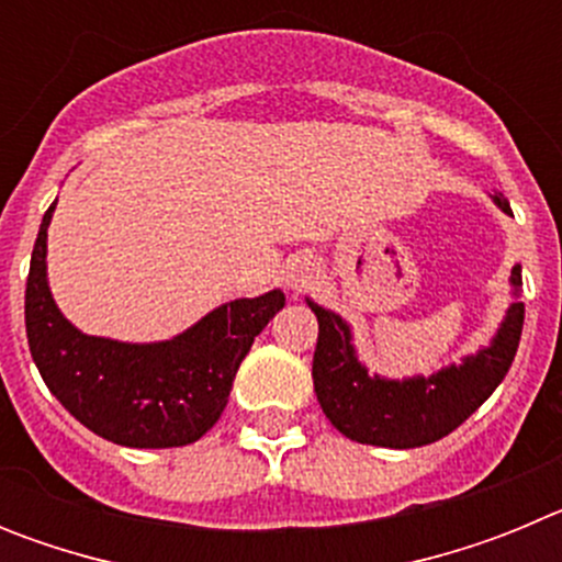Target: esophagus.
I'll use <instances>...</instances> for the list:
<instances>
[{"instance_id": "1", "label": "esophagus", "mask_w": 562, "mask_h": 562, "mask_svg": "<svg viewBox=\"0 0 562 562\" xmlns=\"http://www.w3.org/2000/svg\"><path fill=\"white\" fill-rule=\"evenodd\" d=\"M321 276V267L312 258H292V265L286 267V284L292 290H306V286L315 284V278Z\"/></svg>"}]
</instances>
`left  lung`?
Returning <instances> with one entry per match:
<instances>
[{
    "instance_id": "left-lung-1",
    "label": "left lung",
    "mask_w": 562,
    "mask_h": 562,
    "mask_svg": "<svg viewBox=\"0 0 562 562\" xmlns=\"http://www.w3.org/2000/svg\"><path fill=\"white\" fill-rule=\"evenodd\" d=\"M493 200L501 211L513 213L504 193H495ZM509 284L515 301L486 349L467 355L459 366L450 362L428 376L405 380L369 374L355 351L349 324L306 297L317 317L312 380L326 419L351 441L374 448H422L453 434L498 389L515 360L524 329L520 265L513 267Z\"/></svg>"
}]
</instances>
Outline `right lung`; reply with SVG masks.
<instances>
[{"mask_svg": "<svg viewBox=\"0 0 562 562\" xmlns=\"http://www.w3.org/2000/svg\"><path fill=\"white\" fill-rule=\"evenodd\" d=\"M44 213L30 258L24 326L30 355L49 394L83 428L123 448H182L216 425L252 340L286 297L281 290L238 297L160 342H121L69 324L47 284Z\"/></svg>", "mask_w": 562, "mask_h": 562, "instance_id": "right-lung-1", "label": "right lung"}]
</instances>
